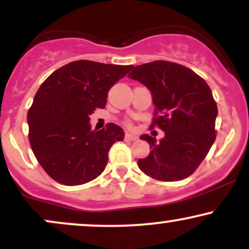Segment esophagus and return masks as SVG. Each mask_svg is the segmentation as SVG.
<instances>
[{
    "mask_svg": "<svg viewBox=\"0 0 249 249\" xmlns=\"http://www.w3.org/2000/svg\"><path fill=\"white\" fill-rule=\"evenodd\" d=\"M125 139H126V141L134 142V141H137V139H138V136H136V134H134V133L127 132L126 134H125Z\"/></svg>",
    "mask_w": 249,
    "mask_h": 249,
    "instance_id": "obj_1",
    "label": "esophagus"
}]
</instances>
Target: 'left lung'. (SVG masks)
<instances>
[{
    "instance_id": "left-lung-1",
    "label": "left lung",
    "mask_w": 249,
    "mask_h": 249,
    "mask_svg": "<svg viewBox=\"0 0 249 249\" xmlns=\"http://www.w3.org/2000/svg\"><path fill=\"white\" fill-rule=\"evenodd\" d=\"M127 77L150 90L153 124L165 132L160 141L144 134L150 154L138 167L161 181L187 178L198 168L215 141L218 107L207 83L186 67L156 61L137 65Z\"/></svg>"
}]
</instances>
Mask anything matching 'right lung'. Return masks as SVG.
I'll use <instances>...</instances> for the list:
<instances>
[{
    "mask_svg": "<svg viewBox=\"0 0 249 249\" xmlns=\"http://www.w3.org/2000/svg\"><path fill=\"white\" fill-rule=\"evenodd\" d=\"M132 65L76 61L43 82L28 112L29 142L37 161L56 181L76 186L96 179L124 130L110 124L91 130L90 115L104 108L107 92Z\"/></svg>",
    "mask_w": 249,
    "mask_h": 249,
    "instance_id": "right-lung-1",
    "label": "right lung"
}]
</instances>
